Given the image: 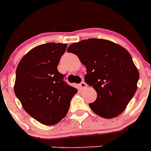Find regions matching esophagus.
<instances>
[{"mask_svg":"<svg viewBox=\"0 0 151 151\" xmlns=\"http://www.w3.org/2000/svg\"><path fill=\"white\" fill-rule=\"evenodd\" d=\"M80 88L81 89L86 88H87V84H86V83H84V82H82V83L80 84Z\"/></svg>","mask_w":151,"mask_h":151,"instance_id":"esophagus-1","label":"esophagus"}]
</instances>
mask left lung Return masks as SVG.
I'll return each mask as SVG.
<instances>
[{"instance_id":"8db88e82","label":"left lung","mask_w":151,"mask_h":151,"mask_svg":"<svg viewBox=\"0 0 151 151\" xmlns=\"http://www.w3.org/2000/svg\"><path fill=\"white\" fill-rule=\"evenodd\" d=\"M67 52L77 55L86 65L85 81L97 93L91 109L101 117L119 116L137 89L139 73L129 52L111 40L91 38L74 43Z\"/></svg>"}]
</instances>
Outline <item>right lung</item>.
Masks as SVG:
<instances>
[{"mask_svg": "<svg viewBox=\"0 0 151 151\" xmlns=\"http://www.w3.org/2000/svg\"><path fill=\"white\" fill-rule=\"evenodd\" d=\"M65 43H48L31 49L16 69L14 91L22 107L45 125H54L68 113L77 89L63 81L58 70Z\"/></svg>", "mask_w": 151, "mask_h": 151, "instance_id": "add662e5", "label": "right lung"}]
</instances>
